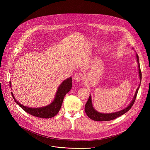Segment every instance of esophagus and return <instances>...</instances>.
Listing matches in <instances>:
<instances>
[{
  "label": "esophagus",
  "mask_w": 150,
  "mask_h": 150,
  "mask_svg": "<svg viewBox=\"0 0 150 150\" xmlns=\"http://www.w3.org/2000/svg\"><path fill=\"white\" fill-rule=\"evenodd\" d=\"M83 79V75L81 73L76 72L74 75V80L76 82H80Z\"/></svg>",
  "instance_id": "esophagus-1"
}]
</instances>
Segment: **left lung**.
Returning a JSON list of instances; mask_svg holds the SVG:
<instances>
[{
	"mask_svg": "<svg viewBox=\"0 0 150 150\" xmlns=\"http://www.w3.org/2000/svg\"><path fill=\"white\" fill-rule=\"evenodd\" d=\"M136 58H137V64H138V67H139V77H140V80L141 81L142 80V72L140 70V64H139V58L138 54H136ZM141 81L140 82L139 87L137 88L136 92L134 94V96L133 97V99L132 101L128 106L127 108L121 110L120 111L115 112H112V113H108V114H104V113H101L98 112L97 111L93 108L92 103V99H91V96L90 95L89 98L87 101V103L85 105V112L91 119L94 120V121H100V122H103V121H109V120H114L116 118L119 117L125 113L128 112L129 110L131 108L133 104L134 103L137 95V92L139 89V87L140 86Z\"/></svg>",
	"mask_w": 150,
	"mask_h": 150,
	"instance_id": "8db88e82",
	"label": "left lung"
}]
</instances>
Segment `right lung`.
Segmentation results:
<instances>
[{
  "label": "right lung",
  "mask_w": 150,
  "mask_h": 150,
  "mask_svg": "<svg viewBox=\"0 0 150 150\" xmlns=\"http://www.w3.org/2000/svg\"><path fill=\"white\" fill-rule=\"evenodd\" d=\"M10 87H11V81H10ZM72 78L71 77L68 78L64 81H63L58 87L54 100L49 105L41 108H32L23 106L20 104L19 102L15 99L12 92L11 95L13 98H14V100L16 102V103L21 108H22L23 110H24L26 112L37 117L44 118V119H49V118H52L55 116L58 113L61 109L63 99H64L66 94L72 89Z\"/></svg>",
  "instance_id": "add662e5"
}]
</instances>
